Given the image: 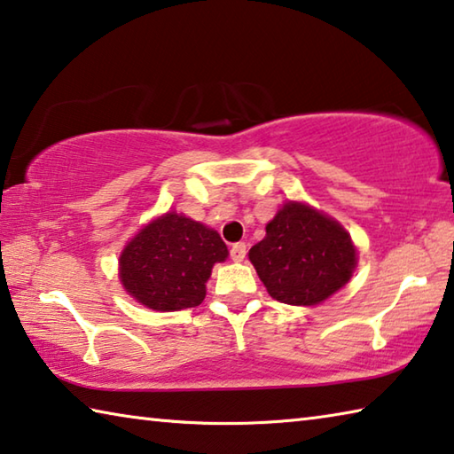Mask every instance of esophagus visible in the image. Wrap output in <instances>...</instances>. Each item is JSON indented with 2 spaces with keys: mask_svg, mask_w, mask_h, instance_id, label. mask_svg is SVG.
Segmentation results:
<instances>
[{
  "mask_svg": "<svg viewBox=\"0 0 454 454\" xmlns=\"http://www.w3.org/2000/svg\"><path fill=\"white\" fill-rule=\"evenodd\" d=\"M230 258H232L234 262H242L246 258V244L244 242L232 244V248H230Z\"/></svg>",
  "mask_w": 454,
  "mask_h": 454,
  "instance_id": "1",
  "label": "esophagus"
}]
</instances>
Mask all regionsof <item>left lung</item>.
<instances>
[{"mask_svg":"<svg viewBox=\"0 0 454 454\" xmlns=\"http://www.w3.org/2000/svg\"><path fill=\"white\" fill-rule=\"evenodd\" d=\"M248 256L268 294L292 306L325 302L356 268V248L347 230L302 202L284 204Z\"/></svg>","mask_w":454,"mask_h":454,"instance_id":"left-lung-1","label":"left lung"}]
</instances>
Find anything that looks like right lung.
Listing matches in <instances>:
<instances>
[{"mask_svg":"<svg viewBox=\"0 0 454 454\" xmlns=\"http://www.w3.org/2000/svg\"><path fill=\"white\" fill-rule=\"evenodd\" d=\"M228 248L216 230L168 212L145 224L120 254L121 286L145 309H194L206 296L212 266Z\"/></svg>","mask_w":454,"mask_h":454,"instance_id":"obj_1","label":"right lung"}]
</instances>
